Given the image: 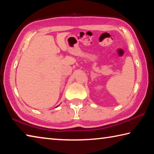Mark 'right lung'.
<instances>
[{"instance_id": "add662e5", "label": "right lung", "mask_w": 154, "mask_h": 154, "mask_svg": "<svg viewBox=\"0 0 154 154\" xmlns=\"http://www.w3.org/2000/svg\"><path fill=\"white\" fill-rule=\"evenodd\" d=\"M57 106H56V107H57Z\"/></svg>"}]
</instances>
